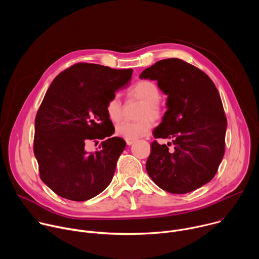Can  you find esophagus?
Returning <instances> with one entry per match:
<instances>
[{
  "instance_id": "esophagus-1",
  "label": "esophagus",
  "mask_w": 259,
  "mask_h": 259,
  "mask_svg": "<svg viewBox=\"0 0 259 259\" xmlns=\"http://www.w3.org/2000/svg\"><path fill=\"white\" fill-rule=\"evenodd\" d=\"M127 145H132L134 143V140H126Z\"/></svg>"
}]
</instances>
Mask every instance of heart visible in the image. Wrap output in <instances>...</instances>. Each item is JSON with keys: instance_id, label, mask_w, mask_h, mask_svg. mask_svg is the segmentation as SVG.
Returning <instances> with one entry per match:
<instances>
[{"instance_id": "heart-1", "label": "heart", "mask_w": 259, "mask_h": 259, "mask_svg": "<svg viewBox=\"0 0 259 259\" xmlns=\"http://www.w3.org/2000/svg\"><path fill=\"white\" fill-rule=\"evenodd\" d=\"M131 98L139 99L143 102L138 122H122L116 127L118 136L126 140H136L146 136L151 132L153 122L149 119L158 120L162 116V107L159 104L161 91L159 87L152 81H139L128 91ZM105 112L110 121L118 122L122 118V103L118 96L110 98L106 105Z\"/></svg>"}]
</instances>
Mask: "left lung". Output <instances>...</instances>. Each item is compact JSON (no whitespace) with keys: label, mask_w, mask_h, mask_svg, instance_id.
<instances>
[{"label":"left lung","mask_w":259,"mask_h":259,"mask_svg":"<svg viewBox=\"0 0 259 259\" xmlns=\"http://www.w3.org/2000/svg\"><path fill=\"white\" fill-rule=\"evenodd\" d=\"M140 79L157 81L167 95V110L154 130L155 138L146 171L159 188L172 194H187L208 183L225 155L227 118L212 80L196 66L168 58L145 68Z\"/></svg>","instance_id":"left-lung-1"}]
</instances>
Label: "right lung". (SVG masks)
<instances>
[{
    "instance_id": "right-lung-1",
    "label": "right lung",
    "mask_w": 259,
    "mask_h": 259,
    "mask_svg": "<svg viewBox=\"0 0 259 259\" xmlns=\"http://www.w3.org/2000/svg\"><path fill=\"white\" fill-rule=\"evenodd\" d=\"M132 71L77 63L48 88L34 121L33 153L42 181L58 196L87 201L112 181L126 142L110 137L115 128L105 105L129 85ZM97 139L105 140L102 149L87 152V142Z\"/></svg>"
}]
</instances>
